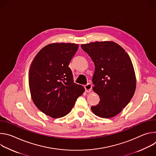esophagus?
<instances>
[{"mask_svg":"<svg viewBox=\"0 0 156 156\" xmlns=\"http://www.w3.org/2000/svg\"><path fill=\"white\" fill-rule=\"evenodd\" d=\"M84 89L86 93H89L91 91L92 89V84L91 83H87L86 85L84 86Z\"/></svg>","mask_w":156,"mask_h":156,"instance_id":"obj_1","label":"esophagus"}]
</instances>
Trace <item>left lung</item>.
<instances>
[{
  "instance_id": "1",
  "label": "left lung",
  "mask_w": 156,
  "mask_h": 156,
  "mask_svg": "<svg viewBox=\"0 0 156 156\" xmlns=\"http://www.w3.org/2000/svg\"><path fill=\"white\" fill-rule=\"evenodd\" d=\"M81 47L95 66L93 89L100 101L91 107V110L101 118H112L121 112L134 95L136 76L131 60L125 51L112 41H96Z\"/></svg>"
}]
</instances>
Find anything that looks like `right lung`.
<instances>
[{
	"label": "right lung",
	"instance_id": "1",
	"mask_svg": "<svg viewBox=\"0 0 156 156\" xmlns=\"http://www.w3.org/2000/svg\"><path fill=\"white\" fill-rule=\"evenodd\" d=\"M78 45L53 43L44 47L33 59L29 86L33 102L42 112L60 118L70 112L84 88L74 83L69 67Z\"/></svg>",
	"mask_w": 156,
	"mask_h": 156
}]
</instances>
